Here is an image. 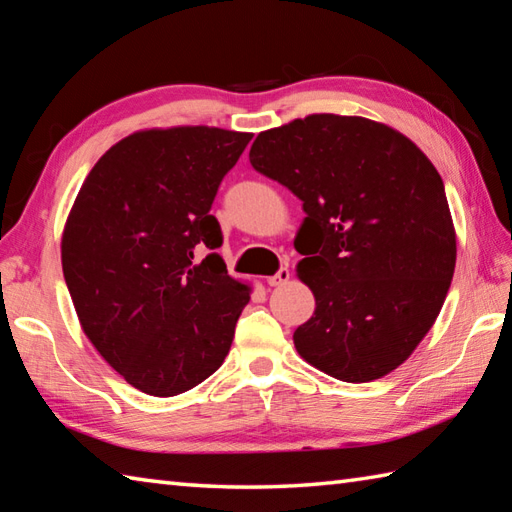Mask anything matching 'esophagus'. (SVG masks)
Here are the masks:
<instances>
[{
  "label": "esophagus",
  "instance_id": "34e87169",
  "mask_svg": "<svg viewBox=\"0 0 512 512\" xmlns=\"http://www.w3.org/2000/svg\"><path fill=\"white\" fill-rule=\"evenodd\" d=\"M288 279H290V270H288V268H281V270H277V273H275V275H270V277H266V281H268V286H273V288H277V286H284Z\"/></svg>",
  "mask_w": 512,
  "mask_h": 512
}]
</instances>
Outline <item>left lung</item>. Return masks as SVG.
<instances>
[{"instance_id":"obj_1","label":"left lung","mask_w":512,"mask_h":512,"mask_svg":"<svg viewBox=\"0 0 512 512\" xmlns=\"http://www.w3.org/2000/svg\"><path fill=\"white\" fill-rule=\"evenodd\" d=\"M248 158L306 211L297 277L317 308L292 336L299 356L345 383L394 372L436 323L455 270L438 169L394 127L339 114L268 129Z\"/></svg>"}]
</instances>
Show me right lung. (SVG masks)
<instances>
[{
    "instance_id": "right-lung-1",
    "label": "right lung",
    "mask_w": 512,
    "mask_h": 512,
    "mask_svg": "<svg viewBox=\"0 0 512 512\" xmlns=\"http://www.w3.org/2000/svg\"><path fill=\"white\" fill-rule=\"evenodd\" d=\"M253 134L206 125L140 129L85 178L61 237V264L90 343L129 385L178 396L231 350L250 299L226 273L217 187Z\"/></svg>"
}]
</instances>
